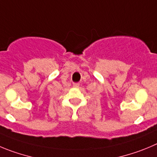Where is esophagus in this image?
<instances>
[{
	"instance_id": "1",
	"label": "esophagus",
	"mask_w": 157,
	"mask_h": 157,
	"mask_svg": "<svg viewBox=\"0 0 157 157\" xmlns=\"http://www.w3.org/2000/svg\"><path fill=\"white\" fill-rule=\"evenodd\" d=\"M73 86H74V87H78L79 86H80V83H74Z\"/></svg>"
}]
</instances>
